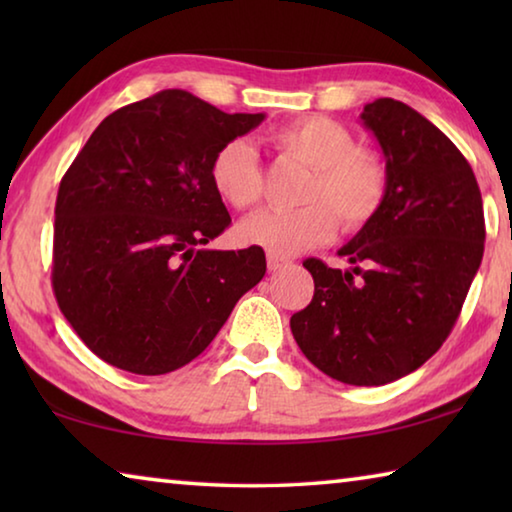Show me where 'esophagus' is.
Listing matches in <instances>:
<instances>
[{"label": "esophagus", "instance_id": "esophagus-1", "mask_svg": "<svg viewBox=\"0 0 512 512\" xmlns=\"http://www.w3.org/2000/svg\"><path fill=\"white\" fill-rule=\"evenodd\" d=\"M266 264H268V271H280L282 266H287V259L284 257H277L273 253L266 255Z\"/></svg>", "mask_w": 512, "mask_h": 512}]
</instances>
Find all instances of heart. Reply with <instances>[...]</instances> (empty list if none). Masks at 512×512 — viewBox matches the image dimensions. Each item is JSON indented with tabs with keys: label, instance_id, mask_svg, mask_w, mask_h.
<instances>
[{
	"label": "heart",
	"instance_id": "obj_1",
	"mask_svg": "<svg viewBox=\"0 0 512 512\" xmlns=\"http://www.w3.org/2000/svg\"><path fill=\"white\" fill-rule=\"evenodd\" d=\"M277 149L314 169L300 210H262L239 223L237 235L277 257L327 244L336 232L366 225L384 203L388 169L377 151L357 146L348 126L327 117H305L277 128ZM214 192L235 210H248L262 198V171L253 146L241 137L228 140L210 160Z\"/></svg>",
	"mask_w": 512,
	"mask_h": 512
}]
</instances>
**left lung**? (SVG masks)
<instances>
[{"label":"left lung","instance_id":"left-lung-1","mask_svg":"<svg viewBox=\"0 0 512 512\" xmlns=\"http://www.w3.org/2000/svg\"><path fill=\"white\" fill-rule=\"evenodd\" d=\"M361 124L384 153V203L339 250L350 271L307 259L314 298L291 316V332L325 375L384 386L418 370L452 332L481 266L485 223L472 167L427 117L377 99Z\"/></svg>","mask_w":512,"mask_h":512}]
</instances>
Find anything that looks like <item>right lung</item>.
<instances>
[{"label":"right lung","mask_w":512,"mask_h":512,"mask_svg":"<svg viewBox=\"0 0 512 512\" xmlns=\"http://www.w3.org/2000/svg\"><path fill=\"white\" fill-rule=\"evenodd\" d=\"M264 117L162 90L108 115L76 155L58 187L51 284L99 359L135 375L183 368L262 280L259 246H203L230 225L212 155Z\"/></svg>","instance_id":"obj_1"}]
</instances>
